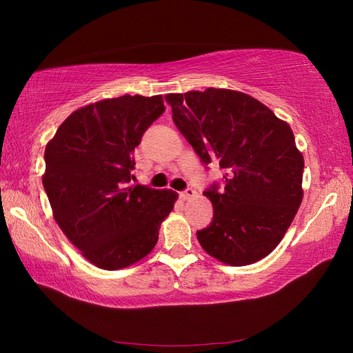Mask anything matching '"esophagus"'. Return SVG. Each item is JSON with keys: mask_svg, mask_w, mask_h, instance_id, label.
Wrapping results in <instances>:
<instances>
[{"mask_svg": "<svg viewBox=\"0 0 353 353\" xmlns=\"http://www.w3.org/2000/svg\"><path fill=\"white\" fill-rule=\"evenodd\" d=\"M196 196H197V192H196V190H192V188H186L185 191L181 192V197L183 200H191V199H194Z\"/></svg>", "mask_w": 353, "mask_h": 353, "instance_id": "1", "label": "esophagus"}]
</instances>
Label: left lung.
Returning a JSON list of instances; mask_svg holds the SVG:
<instances>
[{
    "mask_svg": "<svg viewBox=\"0 0 353 353\" xmlns=\"http://www.w3.org/2000/svg\"><path fill=\"white\" fill-rule=\"evenodd\" d=\"M172 121L205 165L223 168V188L203 192L214 219L200 245L228 265L272 253L302 203L303 156L291 127L253 97L230 89L168 94Z\"/></svg>",
    "mask_w": 353,
    "mask_h": 353,
    "instance_id": "left-lung-1",
    "label": "left lung"
}]
</instances>
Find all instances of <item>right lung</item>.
I'll return each mask as SVG.
<instances>
[{
    "label": "right lung",
    "instance_id": "1",
    "mask_svg": "<svg viewBox=\"0 0 353 353\" xmlns=\"http://www.w3.org/2000/svg\"><path fill=\"white\" fill-rule=\"evenodd\" d=\"M165 112L161 95H123L65 119L45 147L43 190L66 238L94 265L119 270L154 249L177 194L133 179V150Z\"/></svg>",
    "mask_w": 353,
    "mask_h": 353
}]
</instances>
